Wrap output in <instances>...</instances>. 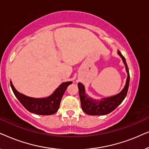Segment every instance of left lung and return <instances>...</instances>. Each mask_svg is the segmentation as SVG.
Returning <instances> with one entry per match:
<instances>
[{
    "label": "left lung",
    "mask_w": 149,
    "mask_h": 149,
    "mask_svg": "<svg viewBox=\"0 0 149 149\" xmlns=\"http://www.w3.org/2000/svg\"><path fill=\"white\" fill-rule=\"evenodd\" d=\"M117 54L121 57L123 60V64H125V70L127 74V77L126 79V83L124 88L122 89L121 92L113 96L104 97L100 100H95L89 97L85 93V89L84 85L82 83H79V96L81 100V104L82 110L85 113L89 115H105L112 111H113L125 99L128 91L130 83V73L125 59L118 50Z\"/></svg>",
    "instance_id": "obj_1"
}]
</instances>
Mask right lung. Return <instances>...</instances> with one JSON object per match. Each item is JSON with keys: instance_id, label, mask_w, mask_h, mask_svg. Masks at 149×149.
Listing matches in <instances>:
<instances>
[{"instance_id": "right-lung-1", "label": "right lung", "mask_w": 149, "mask_h": 149, "mask_svg": "<svg viewBox=\"0 0 149 149\" xmlns=\"http://www.w3.org/2000/svg\"><path fill=\"white\" fill-rule=\"evenodd\" d=\"M72 81L62 83L49 96L42 98L28 97L18 92L14 87L11 81L10 84L13 93L22 105L30 113L40 115H50L56 113L60 107V102L64 93Z\"/></svg>"}]
</instances>
